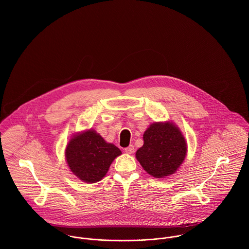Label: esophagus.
<instances>
[{"label":"esophagus","instance_id":"1","mask_svg":"<svg viewBox=\"0 0 249 249\" xmlns=\"http://www.w3.org/2000/svg\"><path fill=\"white\" fill-rule=\"evenodd\" d=\"M124 151H125L126 153H128V154H131V153L134 152V146H133L132 144H130V145H128L127 147L124 148Z\"/></svg>","mask_w":249,"mask_h":249}]
</instances>
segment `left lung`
Returning <instances> with one entry per match:
<instances>
[{"instance_id": "left-lung-1", "label": "left lung", "mask_w": 249, "mask_h": 249, "mask_svg": "<svg viewBox=\"0 0 249 249\" xmlns=\"http://www.w3.org/2000/svg\"><path fill=\"white\" fill-rule=\"evenodd\" d=\"M142 138L143 145L136 152L142 169L156 178L175 174L187 152V143L178 126L172 123H155Z\"/></svg>"}]
</instances>
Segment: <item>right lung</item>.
Masks as SVG:
<instances>
[{"instance_id":"1","label":"right lung","mask_w":249,"mask_h":249,"mask_svg":"<svg viewBox=\"0 0 249 249\" xmlns=\"http://www.w3.org/2000/svg\"><path fill=\"white\" fill-rule=\"evenodd\" d=\"M121 153L116 145L90 129L71 138L65 156L74 176L84 182L96 183L107 175L111 163Z\"/></svg>"}]
</instances>
